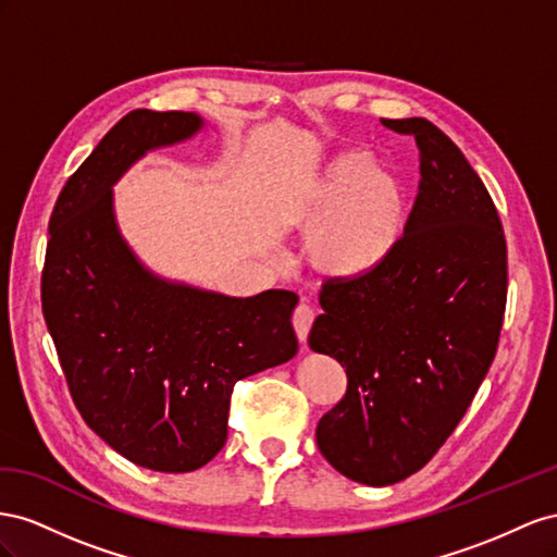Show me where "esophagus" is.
I'll use <instances>...</instances> for the list:
<instances>
[{
    "label": "esophagus",
    "mask_w": 557,
    "mask_h": 557,
    "mask_svg": "<svg viewBox=\"0 0 557 557\" xmlns=\"http://www.w3.org/2000/svg\"><path fill=\"white\" fill-rule=\"evenodd\" d=\"M292 322H294V331H296L298 341L306 343L308 333H310V326H312V322H314V310H312L308 304H298V308L294 310Z\"/></svg>",
    "instance_id": "1"
}]
</instances>
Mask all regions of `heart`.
Instances as JSON below:
<instances>
[{"label": "heart", "instance_id": "heart-1", "mask_svg": "<svg viewBox=\"0 0 557 557\" xmlns=\"http://www.w3.org/2000/svg\"><path fill=\"white\" fill-rule=\"evenodd\" d=\"M287 216L294 228L310 231L306 253L317 273L359 280L383 268L404 243L410 186L394 163L347 151L300 186Z\"/></svg>", "mask_w": 557, "mask_h": 557}]
</instances>
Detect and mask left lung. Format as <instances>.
Listing matches in <instances>:
<instances>
[{
	"instance_id": "left-lung-1",
	"label": "left lung",
	"mask_w": 557,
	"mask_h": 557,
	"mask_svg": "<svg viewBox=\"0 0 557 557\" xmlns=\"http://www.w3.org/2000/svg\"><path fill=\"white\" fill-rule=\"evenodd\" d=\"M383 123L420 149L408 231L375 273L324 284L308 336L347 373L317 446L373 487L420 471L453 434L495 359L506 308V240L485 184L432 121Z\"/></svg>"
}]
</instances>
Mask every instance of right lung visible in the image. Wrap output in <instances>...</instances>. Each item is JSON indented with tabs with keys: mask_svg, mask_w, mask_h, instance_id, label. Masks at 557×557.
I'll list each match as a JSON object with an SVG mask.
<instances>
[{
	"mask_svg": "<svg viewBox=\"0 0 557 557\" xmlns=\"http://www.w3.org/2000/svg\"><path fill=\"white\" fill-rule=\"evenodd\" d=\"M202 125L194 111L123 116L60 190L41 275L44 320L82 418L109 448L163 473L208 465L226 443L237 380L298 352L294 292L237 298L165 280L119 231L114 184Z\"/></svg>",
	"mask_w": 557,
	"mask_h": 557,
	"instance_id": "add662e5",
	"label": "right lung"
}]
</instances>
